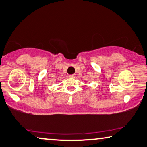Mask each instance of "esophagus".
I'll list each match as a JSON object with an SVG mask.
<instances>
[{
  "mask_svg": "<svg viewBox=\"0 0 147 147\" xmlns=\"http://www.w3.org/2000/svg\"><path fill=\"white\" fill-rule=\"evenodd\" d=\"M69 77L70 78H74L76 77V75H75V74H72V75H69Z\"/></svg>",
  "mask_w": 147,
  "mask_h": 147,
  "instance_id": "obj_1",
  "label": "esophagus"
}]
</instances>
